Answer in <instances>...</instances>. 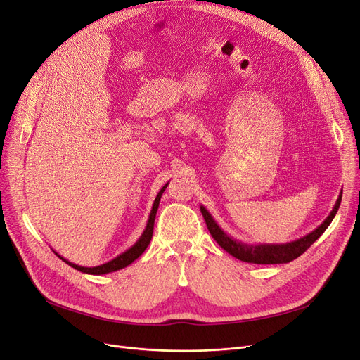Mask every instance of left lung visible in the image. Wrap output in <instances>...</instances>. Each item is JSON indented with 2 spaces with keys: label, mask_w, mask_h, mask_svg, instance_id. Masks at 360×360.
Listing matches in <instances>:
<instances>
[{
  "label": "left lung",
  "mask_w": 360,
  "mask_h": 360,
  "mask_svg": "<svg viewBox=\"0 0 360 360\" xmlns=\"http://www.w3.org/2000/svg\"><path fill=\"white\" fill-rule=\"evenodd\" d=\"M341 197H342V191L340 193V195L337 198V203H335L334 209L330 210L328 218L321 225H319L316 230H313L307 236L297 238V240H294V242L281 243V245H274V243L249 245V243H243L240 240H236V238L229 236L219 227L217 221L214 219V217L209 214V210L203 205L200 206V210H202V215L206 221V225H207L209 233L212 234V237L215 238L217 243L224 250H227L229 254L233 255L234 258L245 261V262H252V264H286V262L297 259L300 255H302L304 252L307 250L317 240V238L325 233V230L329 227L332 219H334V217L337 215L340 203H341Z\"/></svg>",
  "instance_id": "obj_1"
}]
</instances>
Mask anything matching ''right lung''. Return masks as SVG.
<instances>
[{
	"mask_svg": "<svg viewBox=\"0 0 360 360\" xmlns=\"http://www.w3.org/2000/svg\"><path fill=\"white\" fill-rule=\"evenodd\" d=\"M167 187V184L165 185V187L158 191L155 200H154V205H153V209H151V214H150V218H148V222H146V227L142 233V236L138 238V242L133 245L131 248H129L127 250H124L123 254L117 255L114 259L105 262L102 265H98V267H82V265H77L68 259H65L63 257H60L56 250H53L55 254L68 265H71L72 269L82 271V273H86V274H108V273H112V271H117V270H122L124 267H127V265H130L133 261L138 259L145 249L148 248L151 238H153V231H154V221H155V215H157V209H158V205H160V198H162V194L165 193Z\"/></svg>",
	"mask_w": 360,
	"mask_h": 360,
	"instance_id": "obj_1",
	"label": "right lung"
}]
</instances>
